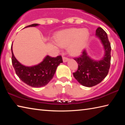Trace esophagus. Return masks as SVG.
I'll return each mask as SVG.
<instances>
[{
    "instance_id": "1",
    "label": "esophagus",
    "mask_w": 125,
    "mask_h": 125,
    "mask_svg": "<svg viewBox=\"0 0 125 125\" xmlns=\"http://www.w3.org/2000/svg\"><path fill=\"white\" fill-rule=\"evenodd\" d=\"M69 60V58L66 57H63V61L64 62H66L68 61Z\"/></svg>"
}]
</instances>
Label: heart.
<instances>
[{"label": "heart", "instance_id": "b5f03b06", "mask_svg": "<svg viewBox=\"0 0 125 125\" xmlns=\"http://www.w3.org/2000/svg\"><path fill=\"white\" fill-rule=\"evenodd\" d=\"M90 33L86 29L71 28L61 31L55 36L56 43L61 47L68 46V50L72 55L79 54L84 49Z\"/></svg>", "mask_w": 125, "mask_h": 125}]
</instances>
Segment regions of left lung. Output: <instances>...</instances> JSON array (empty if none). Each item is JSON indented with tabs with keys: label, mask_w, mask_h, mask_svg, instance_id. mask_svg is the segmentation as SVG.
<instances>
[{
	"label": "left lung",
	"mask_w": 125,
	"mask_h": 125,
	"mask_svg": "<svg viewBox=\"0 0 125 125\" xmlns=\"http://www.w3.org/2000/svg\"><path fill=\"white\" fill-rule=\"evenodd\" d=\"M96 36L104 46L105 55L100 61H95L89 57L84 50L79 57L75 58L78 64L77 71L73 73L74 77L82 85L92 87L100 83L109 73L111 62V45L107 33L101 28L96 30Z\"/></svg>",
	"instance_id": "8db88e82"
}]
</instances>
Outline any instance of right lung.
Masks as SVG:
<instances>
[{"instance_id":"right-lung-1","label":"right lung","mask_w":125,"mask_h":125,"mask_svg":"<svg viewBox=\"0 0 125 125\" xmlns=\"http://www.w3.org/2000/svg\"><path fill=\"white\" fill-rule=\"evenodd\" d=\"M39 24H33L25 27H35ZM12 64L16 75L25 84L33 88L45 86L49 83L54 75L58 65L63 62L61 56L56 57L47 56L39 64L31 67L22 65L15 57L11 47Z\"/></svg>"}]
</instances>
